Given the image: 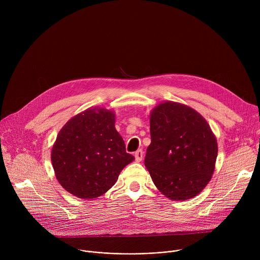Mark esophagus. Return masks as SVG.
I'll return each mask as SVG.
<instances>
[{
  "instance_id": "1",
  "label": "esophagus",
  "mask_w": 260,
  "mask_h": 260,
  "mask_svg": "<svg viewBox=\"0 0 260 260\" xmlns=\"http://www.w3.org/2000/svg\"><path fill=\"white\" fill-rule=\"evenodd\" d=\"M143 156H144V152H143V150H137L136 152H135V157H136V160L137 161H141L142 159H143Z\"/></svg>"
}]
</instances>
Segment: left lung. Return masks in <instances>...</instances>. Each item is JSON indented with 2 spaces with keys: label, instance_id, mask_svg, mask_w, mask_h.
Masks as SVG:
<instances>
[{
  "label": "left lung",
  "instance_id": "obj_1",
  "mask_svg": "<svg viewBox=\"0 0 260 260\" xmlns=\"http://www.w3.org/2000/svg\"><path fill=\"white\" fill-rule=\"evenodd\" d=\"M150 135L145 167L157 189L174 201L197 197L210 182L218 154L209 123L186 105L164 102L151 111Z\"/></svg>",
  "mask_w": 260,
  "mask_h": 260
}]
</instances>
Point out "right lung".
Returning a JSON list of instances; mask_svg holds the SVG:
<instances>
[{
    "label": "right lung",
    "mask_w": 260,
    "mask_h": 260,
    "mask_svg": "<svg viewBox=\"0 0 260 260\" xmlns=\"http://www.w3.org/2000/svg\"><path fill=\"white\" fill-rule=\"evenodd\" d=\"M134 159L115 128L114 112L100 107L72 117L59 131L51 151L57 181L83 200L106 193Z\"/></svg>",
    "instance_id": "obj_1"
}]
</instances>
